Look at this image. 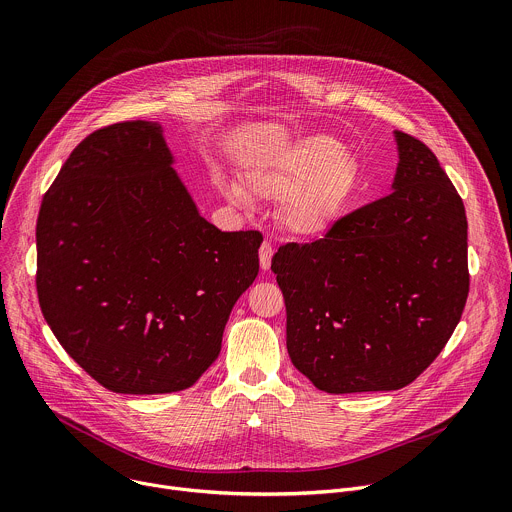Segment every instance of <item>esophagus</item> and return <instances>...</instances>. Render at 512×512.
<instances>
[{
  "label": "esophagus",
  "instance_id": "obj_1",
  "mask_svg": "<svg viewBox=\"0 0 512 512\" xmlns=\"http://www.w3.org/2000/svg\"><path fill=\"white\" fill-rule=\"evenodd\" d=\"M271 259H273V247H271L269 241H263L261 247H259V263H261L263 271H269Z\"/></svg>",
  "mask_w": 512,
  "mask_h": 512
}]
</instances>
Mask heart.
Returning <instances> with one entry per match:
<instances>
[{"instance_id":"b5f03b06","label":"heart","mask_w":512,"mask_h":512,"mask_svg":"<svg viewBox=\"0 0 512 512\" xmlns=\"http://www.w3.org/2000/svg\"><path fill=\"white\" fill-rule=\"evenodd\" d=\"M358 182L352 156L326 135H312L247 168L243 186L221 182L223 196L241 206L251 198L281 200L277 223L294 239L312 241L328 235L342 218Z\"/></svg>"}]
</instances>
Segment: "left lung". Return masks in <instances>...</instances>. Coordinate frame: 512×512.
I'll return each mask as SVG.
<instances>
[{"label":"left lung","mask_w":512,"mask_h":512,"mask_svg":"<svg viewBox=\"0 0 512 512\" xmlns=\"http://www.w3.org/2000/svg\"><path fill=\"white\" fill-rule=\"evenodd\" d=\"M395 141L389 196L340 218L320 241L279 247L271 261L289 358L332 395L413 383L468 298L464 202L425 143L403 131Z\"/></svg>","instance_id":"1"}]
</instances>
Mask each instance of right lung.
<instances>
[{"label": "right lung", "instance_id": "1", "mask_svg": "<svg viewBox=\"0 0 512 512\" xmlns=\"http://www.w3.org/2000/svg\"><path fill=\"white\" fill-rule=\"evenodd\" d=\"M174 164L158 121L115 123L72 150L40 206L44 320L113 393L192 387L259 273L261 233L210 225Z\"/></svg>", "mask_w": 512, "mask_h": 512}]
</instances>
